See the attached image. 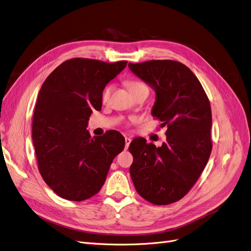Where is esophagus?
Listing matches in <instances>:
<instances>
[{
	"mask_svg": "<svg viewBox=\"0 0 251 251\" xmlns=\"http://www.w3.org/2000/svg\"><path fill=\"white\" fill-rule=\"evenodd\" d=\"M126 148H128V146H130V143L132 141V139L130 137H126Z\"/></svg>",
	"mask_w": 251,
	"mask_h": 251,
	"instance_id": "34e87169",
	"label": "esophagus"
}]
</instances>
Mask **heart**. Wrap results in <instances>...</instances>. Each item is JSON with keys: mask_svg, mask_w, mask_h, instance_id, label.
<instances>
[{"mask_svg": "<svg viewBox=\"0 0 251 251\" xmlns=\"http://www.w3.org/2000/svg\"><path fill=\"white\" fill-rule=\"evenodd\" d=\"M127 86H128V88H130V91H133L135 89L143 87V86H146V85H144L143 82L138 81V80H132V81H128L127 82ZM111 91H112V87L111 86H107V87L104 88L103 92H102V100L103 101H107L108 100V98L110 97V94H111Z\"/></svg>", "mask_w": 251, "mask_h": 251, "instance_id": "b5f03b06", "label": "heart"}]
</instances>
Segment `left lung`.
<instances>
[{"label": "left lung", "instance_id": "left-lung-1", "mask_svg": "<svg viewBox=\"0 0 251 251\" xmlns=\"http://www.w3.org/2000/svg\"><path fill=\"white\" fill-rule=\"evenodd\" d=\"M128 68L155 91L151 116L162 121L161 126H168L161 147L144 138L131 142V178L143 199L156 205L171 204L188 193L209 159V100L196 75L179 62L149 60L130 63Z\"/></svg>", "mask_w": 251, "mask_h": 251}]
</instances>
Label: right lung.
Instances as JSON below:
<instances>
[{
	"label": "right lung",
	"mask_w": 251,
	"mask_h": 251,
	"mask_svg": "<svg viewBox=\"0 0 251 251\" xmlns=\"http://www.w3.org/2000/svg\"><path fill=\"white\" fill-rule=\"evenodd\" d=\"M126 63L68 59L46 78L37 95L32 140L39 171L66 200L83 201L100 192L113 159L125 148L119 132L91 137L87 126L92 112L101 110L103 89Z\"/></svg>",
	"instance_id": "add662e5"
}]
</instances>
